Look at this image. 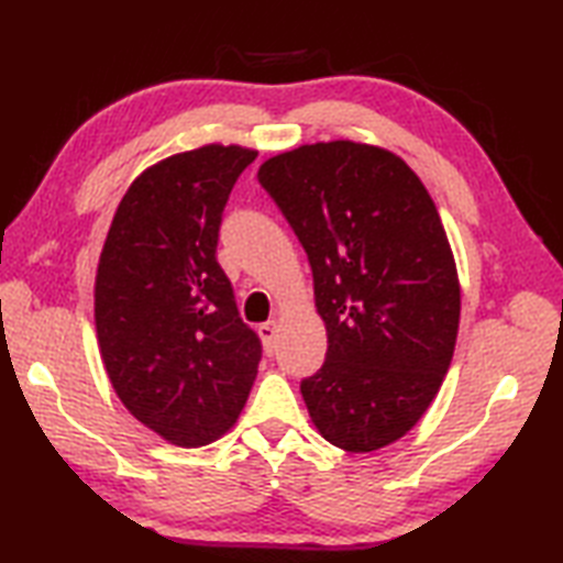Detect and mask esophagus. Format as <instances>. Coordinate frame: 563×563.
Listing matches in <instances>:
<instances>
[{"label":"esophagus","mask_w":563,"mask_h":563,"mask_svg":"<svg viewBox=\"0 0 563 563\" xmlns=\"http://www.w3.org/2000/svg\"><path fill=\"white\" fill-rule=\"evenodd\" d=\"M258 336L263 341V345H266V351L271 353L275 349V336H278V321H268V324H261L258 327Z\"/></svg>","instance_id":"1"}]
</instances>
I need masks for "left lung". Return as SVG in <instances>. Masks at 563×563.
I'll return each instance as SVG.
<instances>
[{
    "mask_svg": "<svg viewBox=\"0 0 563 563\" xmlns=\"http://www.w3.org/2000/svg\"><path fill=\"white\" fill-rule=\"evenodd\" d=\"M307 251L327 363L302 382L312 423L345 452H373L421 421L452 363L460 278L421 178L353 140L280 152L258 166Z\"/></svg>",
    "mask_w": 563,
    "mask_h": 563,
    "instance_id": "left-lung-1",
    "label": "left lung"
}]
</instances>
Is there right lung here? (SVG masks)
I'll list each match as a JSON object with an SVG mask.
<instances>
[{
	"mask_svg": "<svg viewBox=\"0 0 563 563\" xmlns=\"http://www.w3.org/2000/svg\"><path fill=\"white\" fill-rule=\"evenodd\" d=\"M256 154L212 142L152 164L101 249L93 321L106 375L125 409L178 448L222 438L258 373L261 341L218 263L222 210Z\"/></svg>",
	"mask_w": 563,
	"mask_h": 563,
	"instance_id": "1",
	"label": "right lung"
}]
</instances>
